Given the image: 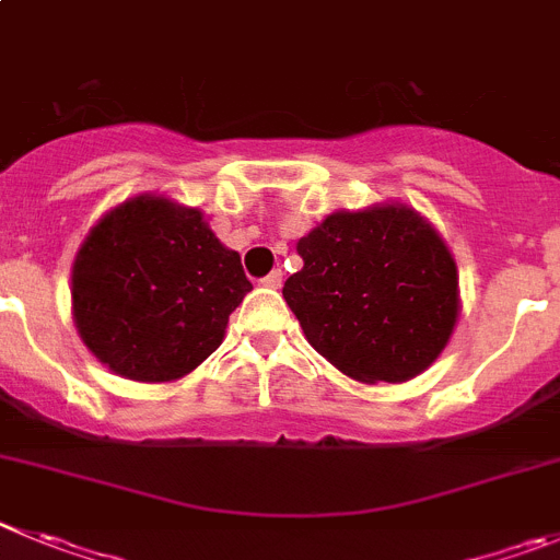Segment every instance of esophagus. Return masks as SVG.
<instances>
[{
	"label": "esophagus",
	"instance_id": "obj_1",
	"mask_svg": "<svg viewBox=\"0 0 560 560\" xmlns=\"http://www.w3.org/2000/svg\"><path fill=\"white\" fill-rule=\"evenodd\" d=\"M260 283L269 285V289H280V285H283V271H280V269L269 271V275H266L264 280H260Z\"/></svg>",
	"mask_w": 560,
	"mask_h": 560
}]
</instances>
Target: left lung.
I'll return each instance as SVG.
<instances>
[{
    "label": "left lung",
    "instance_id": "1",
    "mask_svg": "<svg viewBox=\"0 0 560 560\" xmlns=\"http://www.w3.org/2000/svg\"><path fill=\"white\" fill-rule=\"evenodd\" d=\"M305 266L283 296L314 350L361 383L430 366L458 319V269L441 235L405 205L338 210L300 238Z\"/></svg>",
    "mask_w": 560,
    "mask_h": 560
}]
</instances>
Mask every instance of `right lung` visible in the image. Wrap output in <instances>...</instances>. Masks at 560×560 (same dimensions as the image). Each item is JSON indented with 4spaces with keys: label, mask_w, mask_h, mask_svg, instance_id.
<instances>
[{
    "label": "right lung",
    "mask_w": 560,
    "mask_h": 560,
    "mask_svg": "<svg viewBox=\"0 0 560 560\" xmlns=\"http://www.w3.org/2000/svg\"><path fill=\"white\" fill-rule=\"evenodd\" d=\"M253 283L197 208L138 197L110 210L71 271L82 341L121 377L177 381L224 338Z\"/></svg>",
    "instance_id": "obj_1"
}]
</instances>
